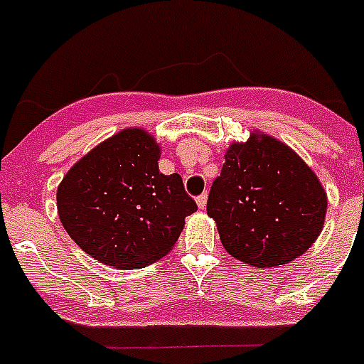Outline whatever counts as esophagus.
<instances>
[{"instance_id":"obj_1","label":"esophagus","mask_w":364,"mask_h":364,"mask_svg":"<svg viewBox=\"0 0 364 364\" xmlns=\"http://www.w3.org/2000/svg\"><path fill=\"white\" fill-rule=\"evenodd\" d=\"M196 203H198V208H200V209L205 208V205H208V192L200 194V196L196 198Z\"/></svg>"}]
</instances>
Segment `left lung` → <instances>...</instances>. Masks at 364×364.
<instances>
[{"mask_svg":"<svg viewBox=\"0 0 364 364\" xmlns=\"http://www.w3.org/2000/svg\"><path fill=\"white\" fill-rule=\"evenodd\" d=\"M326 209L316 173L265 134L230 147L208 198L224 249L256 267L288 264L306 252L323 228Z\"/></svg>","mask_w":364,"mask_h":364,"instance_id":"1","label":"left lung"}]
</instances>
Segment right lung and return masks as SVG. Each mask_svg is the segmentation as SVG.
<instances>
[{
    "label": "right lung",
    "mask_w": 364,
    "mask_h": 364,
    "mask_svg": "<svg viewBox=\"0 0 364 364\" xmlns=\"http://www.w3.org/2000/svg\"><path fill=\"white\" fill-rule=\"evenodd\" d=\"M161 149L127 129L70 168L58 188L63 228L80 249L115 269L153 264L170 252L196 202L181 176L159 172Z\"/></svg>",
    "instance_id": "1"
}]
</instances>
